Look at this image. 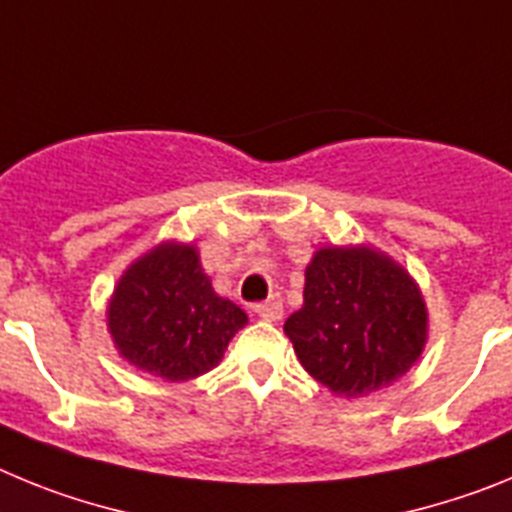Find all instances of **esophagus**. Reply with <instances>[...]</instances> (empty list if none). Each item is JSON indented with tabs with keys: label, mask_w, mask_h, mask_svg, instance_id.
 <instances>
[{
	"label": "esophagus",
	"mask_w": 512,
	"mask_h": 512,
	"mask_svg": "<svg viewBox=\"0 0 512 512\" xmlns=\"http://www.w3.org/2000/svg\"><path fill=\"white\" fill-rule=\"evenodd\" d=\"M256 315H259L261 320H266V323H277V320L282 318V300H279V297H269L266 302L256 305Z\"/></svg>",
	"instance_id": "1"
}]
</instances>
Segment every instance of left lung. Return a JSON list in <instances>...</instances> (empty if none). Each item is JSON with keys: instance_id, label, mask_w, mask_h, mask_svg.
<instances>
[{"instance_id": "1", "label": "left lung", "mask_w": 512, "mask_h": 512, "mask_svg": "<svg viewBox=\"0 0 512 512\" xmlns=\"http://www.w3.org/2000/svg\"><path fill=\"white\" fill-rule=\"evenodd\" d=\"M305 372L336 397L390 387L428 343L418 282L390 253L366 243L323 246L305 269V302L284 323Z\"/></svg>"}]
</instances>
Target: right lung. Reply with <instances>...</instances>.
<instances>
[{
	"mask_svg": "<svg viewBox=\"0 0 512 512\" xmlns=\"http://www.w3.org/2000/svg\"><path fill=\"white\" fill-rule=\"evenodd\" d=\"M246 323V312L212 289L200 248L171 238L128 264L107 300L117 354L171 384L215 369Z\"/></svg>",
	"mask_w": 512,
	"mask_h": 512,
	"instance_id": "1",
	"label": "right lung"
}]
</instances>
